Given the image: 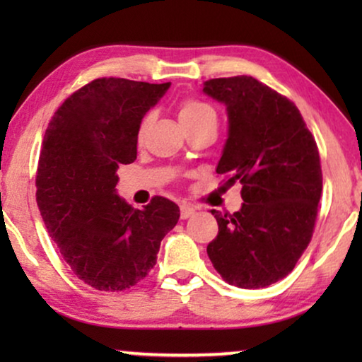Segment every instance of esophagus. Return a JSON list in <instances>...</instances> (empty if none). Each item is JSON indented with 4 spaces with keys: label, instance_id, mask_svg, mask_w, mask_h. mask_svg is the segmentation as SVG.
I'll list each match as a JSON object with an SVG mask.
<instances>
[{
    "label": "esophagus",
    "instance_id": "1",
    "mask_svg": "<svg viewBox=\"0 0 362 362\" xmlns=\"http://www.w3.org/2000/svg\"><path fill=\"white\" fill-rule=\"evenodd\" d=\"M194 212H196V209L192 206L182 204L181 206V219H187V217H191Z\"/></svg>",
    "mask_w": 362,
    "mask_h": 362
}]
</instances>
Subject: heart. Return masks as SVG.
Listing matches in <instances>:
<instances>
[{
	"mask_svg": "<svg viewBox=\"0 0 362 362\" xmlns=\"http://www.w3.org/2000/svg\"><path fill=\"white\" fill-rule=\"evenodd\" d=\"M177 115H180V122L182 127L187 125H194V123L199 122H206V120H216V112L214 108L207 103L196 100V98H186V100L181 102L180 110H177ZM151 122V115H145L141 118L140 125H138V132H136V140L143 141V138L146 135L148 127H150Z\"/></svg>",
	"mask_w": 362,
	"mask_h": 362,
	"instance_id": "b5f03b06",
	"label": "heart"
}]
</instances>
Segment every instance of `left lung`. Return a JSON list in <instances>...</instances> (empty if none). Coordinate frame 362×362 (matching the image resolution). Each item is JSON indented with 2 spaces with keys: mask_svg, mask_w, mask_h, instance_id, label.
I'll return each instance as SVG.
<instances>
[{
  "mask_svg": "<svg viewBox=\"0 0 362 362\" xmlns=\"http://www.w3.org/2000/svg\"><path fill=\"white\" fill-rule=\"evenodd\" d=\"M202 92L226 105L229 135L216 173L240 182L244 199L234 214L211 211L219 232L207 255L227 284L264 288L293 270L313 235L318 146L295 103L254 77L211 78Z\"/></svg>",
  "mask_w": 362,
  "mask_h": 362,
  "instance_id": "obj_1",
  "label": "left lung"
}]
</instances>
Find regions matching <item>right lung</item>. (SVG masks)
Masks as SVG:
<instances>
[{"mask_svg":"<svg viewBox=\"0 0 362 362\" xmlns=\"http://www.w3.org/2000/svg\"><path fill=\"white\" fill-rule=\"evenodd\" d=\"M170 86L95 78L57 108L44 135L39 211L74 275L95 290L122 291L145 279L180 219L166 197L133 209L117 194V170L136 160L138 125Z\"/></svg>","mask_w":362,"mask_h":362,"instance_id":"obj_1","label":"right lung"}]
</instances>
